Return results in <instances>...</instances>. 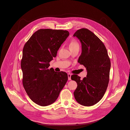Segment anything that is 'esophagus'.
I'll use <instances>...</instances> for the list:
<instances>
[{
	"mask_svg": "<svg viewBox=\"0 0 130 130\" xmlns=\"http://www.w3.org/2000/svg\"><path fill=\"white\" fill-rule=\"evenodd\" d=\"M71 75L70 74V73H69L68 74V79L69 80H71Z\"/></svg>",
	"mask_w": 130,
	"mask_h": 130,
	"instance_id": "esophagus-1",
	"label": "esophagus"
}]
</instances>
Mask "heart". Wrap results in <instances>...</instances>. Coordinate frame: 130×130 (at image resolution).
<instances>
[{"label": "heart", "instance_id": "b5f03b06", "mask_svg": "<svg viewBox=\"0 0 130 130\" xmlns=\"http://www.w3.org/2000/svg\"><path fill=\"white\" fill-rule=\"evenodd\" d=\"M69 46H70V49H72L74 48L79 46V45L78 42L76 41V40L75 39H73L70 42Z\"/></svg>", "mask_w": 130, "mask_h": 130}]
</instances>
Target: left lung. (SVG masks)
I'll return each mask as SVG.
<instances>
[{
	"label": "left lung",
	"mask_w": 130,
	"mask_h": 130,
	"mask_svg": "<svg viewBox=\"0 0 130 130\" xmlns=\"http://www.w3.org/2000/svg\"><path fill=\"white\" fill-rule=\"evenodd\" d=\"M82 44V53L78 62L85 67L86 77L80 79L75 75L72 80L77 84L74 95L76 101L85 106H91L100 101L106 91L109 80L111 62L103 43L88 29L77 30L73 35Z\"/></svg>",
	"instance_id": "1"
}]
</instances>
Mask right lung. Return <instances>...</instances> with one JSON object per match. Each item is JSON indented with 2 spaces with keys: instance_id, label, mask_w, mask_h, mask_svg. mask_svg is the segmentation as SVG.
<instances>
[{
  "instance_id": "1",
  "label": "right lung",
  "mask_w": 130,
  "mask_h": 130,
  "mask_svg": "<svg viewBox=\"0 0 130 130\" xmlns=\"http://www.w3.org/2000/svg\"><path fill=\"white\" fill-rule=\"evenodd\" d=\"M69 35L67 30L40 29L24 46L21 63L23 86L29 98L39 106L55 102L68 80L66 72L48 68Z\"/></svg>"
}]
</instances>
